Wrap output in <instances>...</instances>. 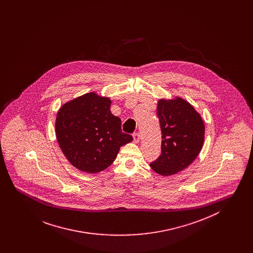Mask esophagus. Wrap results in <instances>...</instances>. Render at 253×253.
Listing matches in <instances>:
<instances>
[{
    "instance_id": "obj_1",
    "label": "esophagus",
    "mask_w": 253,
    "mask_h": 253,
    "mask_svg": "<svg viewBox=\"0 0 253 253\" xmlns=\"http://www.w3.org/2000/svg\"><path fill=\"white\" fill-rule=\"evenodd\" d=\"M132 137H133V141L134 142H138L140 139V134L138 132H133L132 133Z\"/></svg>"
}]
</instances>
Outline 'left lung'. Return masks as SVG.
Instances as JSON below:
<instances>
[{
	"label": "left lung",
	"instance_id": "left-lung-1",
	"mask_svg": "<svg viewBox=\"0 0 253 253\" xmlns=\"http://www.w3.org/2000/svg\"><path fill=\"white\" fill-rule=\"evenodd\" d=\"M157 117L162 133L161 155L150 165L161 175H171L187 168L204 143L205 125L193 106L182 99H160Z\"/></svg>",
	"mask_w": 253,
	"mask_h": 253
}]
</instances>
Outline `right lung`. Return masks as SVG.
Returning a JSON list of instances; mask_svg holds the SVG:
<instances>
[{"label": "right lung", "instance_id": "right-lung-1", "mask_svg": "<svg viewBox=\"0 0 253 253\" xmlns=\"http://www.w3.org/2000/svg\"><path fill=\"white\" fill-rule=\"evenodd\" d=\"M108 97L88 93L65 103L56 119L60 149L74 167L98 172L109 167L121 146L132 140L121 131V121L110 110Z\"/></svg>", "mask_w": 253, "mask_h": 253}]
</instances>
